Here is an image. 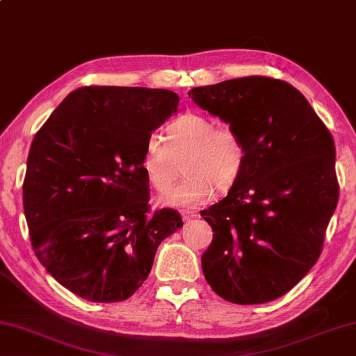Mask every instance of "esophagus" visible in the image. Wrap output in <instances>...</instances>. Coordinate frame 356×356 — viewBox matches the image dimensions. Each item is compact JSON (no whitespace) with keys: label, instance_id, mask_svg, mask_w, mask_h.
I'll use <instances>...</instances> for the list:
<instances>
[{"label":"esophagus","instance_id":"34e87169","mask_svg":"<svg viewBox=\"0 0 356 356\" xmlns=\"http://www.w3.org/2000/svg\"><path fill=\"white\" fill-rule=\"evenodd\" d=\"M197 217H198V213L195 211H183V218L186 221H191V220L197 218Z\"/></svg>","mask_w":356,"mask_h":356}]
</instances>
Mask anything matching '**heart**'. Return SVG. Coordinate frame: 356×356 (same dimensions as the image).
Masks as SVG:
<instances>
[{"mask_svg": "<svg viewBox=\"0 0 356 356\" xmlns=\"http://www.w3.org/2000/svg\"><path fill=\"white\" fill-rule=\"evenodd\" d=\"M248 149L234 127L217 125L201 113H186L167 125L164 143L158 136L147 138L140 169L152 187L167 192L184 165L186 178L164 197V203L195 207L213 197L216 187L225 192L245 170Z\"/></svg>", "mask_w": 356, "mask_h": 356, "instance_id": "obj_1", "label": "heart"}]
</instances>
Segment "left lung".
Returning a JSON list of instances; mask_svg holds the SVG:
<instances>
[{"mask_svg": "<svg viewBox=\"0 0 356 356\" xmlns=\"http://www.w3.org/2000/svg\"><path fill=\"white\" fill-rule=\"evenodd\" d=\"M189 97L236 129L248 158L227 195L201 211L213 238L201 256L207 284L240 305L284 296L312 270L339 198L334 140L284 80L250 76L197 86Z\"/></svg>", "mask_w": 356, "mask_h": 356, "instance_id": "obj_1", "label": "left lung"}]
</instances>
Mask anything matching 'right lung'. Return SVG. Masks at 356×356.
<instances>
[{
  "label": "right lung",
  "instance_id": "1",
  "mask_svg": "<svg viewBox=\"0 0 356 356\" xmlns=\"http://www.w3.org/2000/svg\"><path fill=\"white\" fill-rule=\"evenodd\" d=\"M169 90L82 86L33 138L23 206L35 256L91 302H120L149 277L161 241L183 226L175 209L150 216L140 158L177 113Z\"/></svg>",
  "mask_w": 356,
  "mask_h": 356
}]
</instances>
